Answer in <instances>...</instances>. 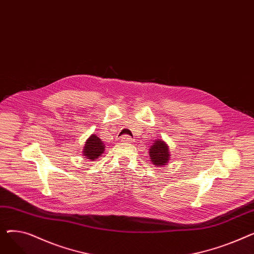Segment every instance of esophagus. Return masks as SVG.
<instances>
[{
    "label": "esophagus",
    "instance_id": "34e87169",
    "mask_svg": "<svg viewBox=\"0 0 254 254\" xmlns=\"http://www.w3.org/2000/svg\"><path fill=\"white\" fill-rule=\"evenodd\" d=\"M120 140H122L123 142H126V143H130V142H132V139H131L130 136H128V135H124L122 138H120Z\"/></svg>",
    "mask_w": 254,
    "mask_h": 254
}]
</instances>
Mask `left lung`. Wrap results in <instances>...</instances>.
Here are the masks:
<instances>
[{"label":"left lung","instance_id":"left-lung-1","mask_svg":"<svg viewBox=\"0 0 254 254\" xmlns=\"http://www.w3.org/2000/svg\"><path fill=\"white\" fill-rule=\"evenodd\" d=\"M149 155L153 165L157 167L165 166L170 158V152L167 144L158 139V141H155L149 149Z\"/></svg>","mask_w":254,"mask_h":254}]
</instances>
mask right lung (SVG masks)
<instances>
[{
    "instance_id": "1",
    "label": "right lung",
    "mask_w": 254,
    "mask_h": 254,
    "mask_svg": "<svg viewBox=\"0 0 254 254\" xmlns=\"http://www.w3.org/2000/svg\"><path fill=\"white\" fill-rule=\"evenodd\" d=\"M104 150H105V146L101 141V139L97 137V135H92L87 139L85 143L83 155L87 159H95L101 156Z\"/></svg>"
}]
</instances>
